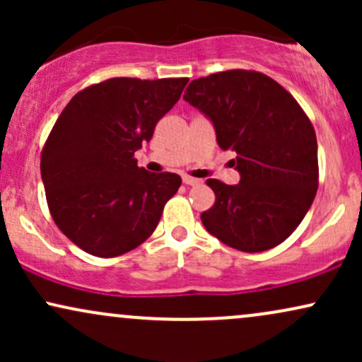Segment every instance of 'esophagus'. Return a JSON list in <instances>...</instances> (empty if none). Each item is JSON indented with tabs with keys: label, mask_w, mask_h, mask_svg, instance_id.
<instances>
[{
	"label": "esophagus",
	"mask_w": 362,
	"mask_h": 362,
	"mask_svg": "<svg viewBox=\"0 0 362 362\" xmlns=\"http://www.w3.org/2000/svg\"><path fill=\"white\" fill-rule=\"evenodd\" d=\"M182 182H184L185 185H199V184H201V180H199V178H192V177H184V178H182Z\"/></svg>",
	"instance_id": "34e87169"
}]
</instances>
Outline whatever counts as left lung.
I'll return each mask as SVG.
<instances>
[{"mask_svg": "<svg viewBox=\"0 0 362 362\" xmlns=\"http://www.w3.org/2000/svg\"><path fill=\"white\" fill-rule=\"evenodd\" d=\"M184 100L206 115L219 148L236 153L240 182L209 178L216 202L201 221L236 250L265 252L303 221L318 189L317 136L298 102L262 73L223 71L187 86Z\"/></svg>", "mask_w": 362, "mask_h": 362, "instance_id": "left-lung-1", "label": "left lung"}]
</instances>
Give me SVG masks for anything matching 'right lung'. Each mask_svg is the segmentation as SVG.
Instances as JSON below:
<instances>
[{
	"mask_svg": "<svg viewBox=\"0 0 362 362\" xmlns=\"http://www.w3.org/2000/svg\"><path fill=\"white\" fill-rule=\"evenodd\" d=\"M187 81L112 78L74 95L56 120L40 175L54 223L81 250L110 259L156 230L182 178L139 168L134 153Z\"/></svg>",
	"mask_w": 362,
	"mask_h": 362,
	"instance_id": "right-lung-1",
	"label": "right lung"
}]
</instances>
